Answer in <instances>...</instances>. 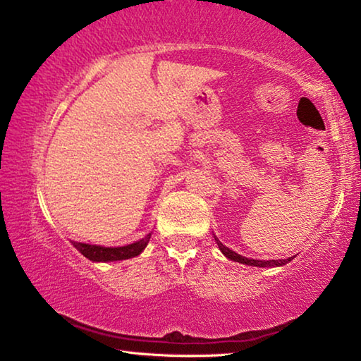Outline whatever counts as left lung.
<instances>
[{
	"label": "left lung",
	"instance_id": "1",
	"mask_svg": "<svg viewBox=\"0 0 361 361\" xmlns=\"http://www.w3.org/2000/svg\"><path fill=\"white\" fill-rule=\"evenodd\" d=\"M215 240H216L219 250H221V252H223V255L226 256V258H229V259H232V261H237V262H242V264L256 266V267H274V266H283V264H286V262L293 259V258H288V259H271V261L250 259V258H245V256L237 255L235 252H232V250H229L228 247H224L223 243L216 239V237H215Z\"/></svg>",
	"mask_w": 361,
	"mask_h": 361
}]
</instances>
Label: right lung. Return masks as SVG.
Segmentation results:
<instances>
[{"mask_svg": "<svg viewBox=\"0 0 361 361\" xmlns=\"http://www.w3.org/2000/svg\"><path fill=\"white\" fill-rule=\"evenodd\" d=\"M151 239V234H148L145 239L138 240L135 243H130V245L126 247H100V245H89V243H81V242H71L73 247H75L79 253L84 255L85 258L90 261L97 262H106V261H121V259H129L133 256H138L143 252L145 247L148 245Z\"/></svg>", "mask_w": 361, "mask_h": 361, "instance_id": "obj_1", "label": "right lung"}]
</instances>
